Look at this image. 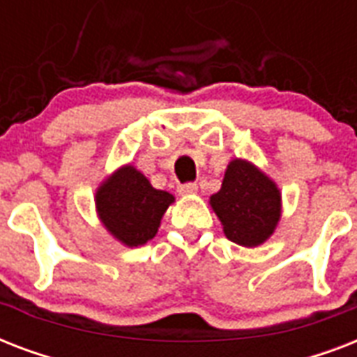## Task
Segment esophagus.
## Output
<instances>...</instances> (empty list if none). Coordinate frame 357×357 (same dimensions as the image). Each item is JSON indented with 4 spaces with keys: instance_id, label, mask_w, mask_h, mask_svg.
Returning a JSON list of instances; mask_svg holds the SVG:
<instances>
[{
    "instance_id": "1",
    "label": "esophagus",
    "mask_w": 357,
    "mask_h": 357,
    "mask_svg": "<svg viewBox=\"0 0 357 357\" xmlns=\"http://www.w3.org/2000/svg\"><path fill=\"white\" fill-rule=\"evenodd\" d=\"M178 192L181 196H189V195H196L198 192V185L196 183H183L178 187Z\"/></svg>"
}]
</instances>
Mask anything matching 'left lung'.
<instances>
[{"label": "left lung", "mask_w": 357, "mask_h": 357, "mask_svg": "<svg viewBox=\"0 0 357 357\" xmlns=\"http://www.w3.org/2000/svg\"><path fill=\"white\" fill-rule=\"evenodd\" d=\"M231 243L255 248L271 238L282 218V192L274 179L246 159H231L222 187L209 198Z\"/></svg>", "instance_id": "left-lung-1"}]
</instances>
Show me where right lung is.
<instances>
[{"instance_id":"1","label":"right lung","mask_w":357,"mask_h":357,"mask_svg":"<svg viewBox=\"0 0 357 357\" xmlns=\"http://www.w3.org/2000/svg\"><path fill=\"white\" fill-rule=\"evenodd\" d=\"M176 198L153 189L150 179L133 165L116 168L96 189L94 204L103 228L129 248L155 237L162 215Z\"/></svg>"}]
</instances>
